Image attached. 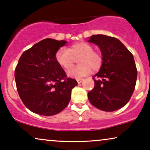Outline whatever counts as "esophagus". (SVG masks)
Wrapping results in <instances>:
<instances>
[{
	"mask_svg": "<svg viewBox=\"0 0 150 150\" xmlns=\"http://www.w3.org/2000/svg\"><path fill=\"white\" fill-rule=\"evenodd\" d=\"M76 81H77V83H81L83 81V79H77Z\"/></svg>",
	"mask_w": 150,
	"mask_h": 150,
	"instance_id": "34e87169",
	"label": "esophagus"
}]
</instances>
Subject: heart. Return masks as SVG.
Returning a JSON list of instances; mask_svg holds the SVG:
<instances>
[{
	"instance_id": "obj_1",
	"label": "heart",
	"mask_w": 150,
	"mask_h": 150,
	"mask_svg": "<svg viewBox=\"0 0 150 150\" xmlns=\"http://www.w3.org/2000/svg\"><path fill=\"white\" fill-rule=\"evenodd\" d=\"M78 58V65L74 67L68 71V75L74 78L86 76L91 72L100 69L103 62L101 53L93 50L91 44L85 42H77L69 49L61 48L55 54V60L59 65L65 70L73 65L75 58Z\"/></svg>"
}]
</instances>
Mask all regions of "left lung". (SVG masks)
<instances>
[{
  "label": "left lung",
  "mask_w": 150,
  "mask_h": 150,
  "mask_svg": "<svg viewBox=\"0 0 150 150\" xmlns=\"http://www.w3.org/2000/svg\"><path fill=\"white\" fill-rule=\"evenodd\" d=\"M89 42L99 47L103 63L92 76L95 86L88 93V99L103 111L118 110L129 102L136 86L138 71L134 56L115 38L95 35Z\"/></svg>",
  "instance_id": "8db88e82"
}]
</instances>
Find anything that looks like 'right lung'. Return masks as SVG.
Here are the masks:
<instances>
[{
  "mask_svg": "<svg viewBox=\"0 0 150 150\" xmlns=\"http://www.w3.org/2000/svg\"><path fill=\"white\" fill-rule=\"evenodd\" d=\"M66 43L45 39L24 51L18 60L14 72L16 89L33 112L54 115L69 104L72 88L78 83L67 78L55 60L57 51Z\"/></svg>",
  "mask_w": 150,
  "mask_h": 150,
  "instance_id": "add662e5",
  "label": "right lung"
}]
</instances>
